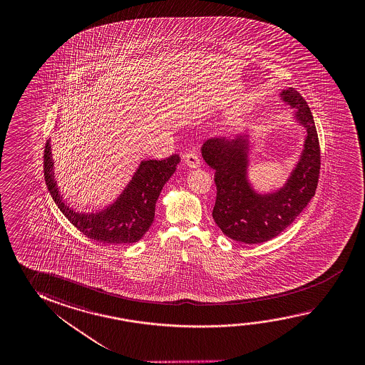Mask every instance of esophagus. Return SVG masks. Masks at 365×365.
I'll return each instance as SVG.
<instances>
[{
  "mask_svg": "<svg viewBox=\"0 0 365 365\" xmlns=\"http://www.w3.org/2000/svg\"><path fill=\"white\" fill-rule=\"evenodd\" d=\"M183 160H185V165H188L190 168H198L200 167V158H198L197 154L195 153V151H190V153H187L185 156H183Z\"/></svg>",
  "mask_w": 365,
  "mask_h": 365,
  "instance_id": "obj_1",
  "label": "esophagus"
}]
</instances>
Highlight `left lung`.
Segmentation results:
<instances>
[{"label":"left lung","mask_w":365,"mask_h":365,"mask_svg":"<svg viewBox=\"0 0 365 365\" xmlns=\"http://www.w3.org/2000/svg\"><path fill=\"white\" fill-rule=\"evenodd\" d=\"M281 96L293 108L307 130L304 150L287 185L276 193L257 195L247 180L248 141L210 138L202 145V156L215 169L216 201L212 217L227 238L257 245L275 238L304 210L316 193L321 149L311 109L299 91L284 90Z\"/></svg>","instance_id":"obj_1"}]
</instances>
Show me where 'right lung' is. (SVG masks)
<instances>
[{
  "label": "right lung",
  "instance_id": "add662e5",
  "mask_svg": "<svg viewBox=\"0 0 365 365\" xmlns=\"http://www.w3.org/2000/svg\"><path fill=\"white\" fill-rule=\"evenodd\" d=\"M43 158L46 185L62 214L85 237L108 245H127L144 237L154 221L156 200L180 163L177 154L160 160L141 162L130 185L113 205L101 212L86 215L75 212L62 200L54 180L49 141L44 146Z\"/></svg>",
  "mask_w": 365,
  "mask_h": 365
}]
</instances>
